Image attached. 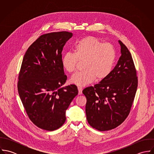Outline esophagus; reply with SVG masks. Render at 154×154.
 Segmentation results:
<instances>
[{"label": "esophagus", "mask_w": 154, "mask_h": 154, "mask_svg": "<svg viewBox=\"0 0 154 154\" xmlns=\"http://www.w3.org/2000/svg\"><path fill=\"white\" fill-rule=\"evenodd\" d=\"M78 94L79 95H81L82 94L83 88H82V87H78Z\"/></svg>", "instance_id": "esophagus-1"}]
</instances>
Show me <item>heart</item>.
Masks as SVG:
<instances>
[{"label":"heart","mask_w":154,"mask_h":154,"mask_svg":"<svg viewBox=\"0 0 154 154\" xmlns=\"http://www.w3.org/2000/svg\"><path fill=\"white\" fill-rule=\"evenodd\" d=\"M116 53L112 44L104 43L100 39L88 36L75 45L74 53H66L62 57V65L67 72L76 69L79 62H83L82 71L75 73L70 78L72 84L85 86L93 82L107 78L112 71Z\"/></svg>","instance_id":"1"}]
</instances>
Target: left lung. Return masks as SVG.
I'll use <instances>...</instances> for the list:
<instances>
[{
  "label": "left lung",
  "instance_id": "8db88e82",
  "mask_svg": "<svg viewBox=\"0 0 154 154\" xmlns=\"http://www.w3.org/2000/svg\"><path fill=\"white\" fill-rule=\"evenodd\" d=\"M121 56L109 76L94 87L85 88L88 123L100 131L113 129L128 116L137 87L136 70L132 55L119 40Z\"/></svg>",
  "mask_w": 154,
  "mask_h": 154
}]
</instances>
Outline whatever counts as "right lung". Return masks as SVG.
<instances>
[{
  "mask_svg": "<svg viewBox=\"0 0 154 154\" xmlns=\"http://www.w3.org/2000/svg\"><path fill=\"white\" fill-rule=\"evenodd\" d=\"M72 32L41 35L26 51L18 76V90L31 121L53 131L66 120V111L78 94L77 87H63L67 80L62 65L63 48Z\"/></svg>",
  "mask_w": 154,
  "mask_h": 154,
  "instance_id": "1",
  "label": "right lung"
}]
</instances>
